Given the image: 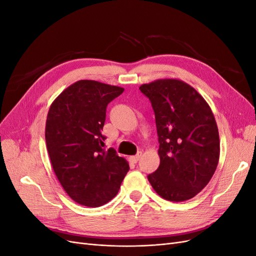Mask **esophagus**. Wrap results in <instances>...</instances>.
I'll list each match as a JSON object with an SVG mask.
<instances>
[{"instance_id": "obj_1", "label": "esophagus", "mask_w": 256, "mask_h": 256, "mask_svg": "<svg viewBox=\"0 0 256 256\" xmlns=\"http://www.w3.org/2000/svg\"><path fill=\"white\" fill-rule=\"evenodd\" d=\"M141 156H142V152H138V154H136V156H131V157H129V160H130L131 162H134V164H136V162H138V160H140Z\"/></svg>"}]
</instances>
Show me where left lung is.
<instances>
[{"mask_svg": "<svg viewBox=\"0 0 256 256\" xmlns=\"http://www.w3.org/2000/svg\"><path fill=\"white\" fill-rule=\"evenodd\" d=\"M156 118L159 168L147 176L162 198L184 202L202 191L218 166L219 131L210 106L191 85L177 79L142 84Z\"/></svg>", "mask_w": 256, "mask_h": 256, "instance_id": "1", "label": "left lung"}]
</instances>
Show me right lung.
Here are the masks:
<instances>
[{
	"instance_id": "add662e5",
	"label": "right lung",
	"mask_w": 256,
	"mask_h": 256,
	"mask_svg": "<svg viewBox=\"0 0 256 256\" xmlns=\"http://www.w3.org/2000/svg\"><path fill=\"white\" fill-rule=\"evenodd\" d=\"M122 88L80 80L52 102L46 122V144L53 171L76 203L99 207L111 200L129 171L115 150L102 148L106 106Z\"/></svg>"
}]
</instances>
